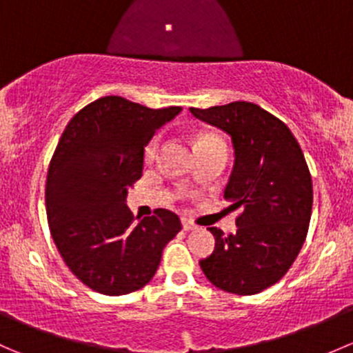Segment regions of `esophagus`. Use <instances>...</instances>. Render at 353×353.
Masks as SVG:
<instances>
[{"label": "esophagus", "mask_w": 353, "mask_h": 353, "mask_svg": "<svg viewBox=\"0 0 353 353\" xmlns=\"http://www.w3.org/2000/svg\"><path fill=\"white\" fill-rule=\"evenodd\" d=\"M183 229H184V230H188V232H190V230H196V229H198V225H196V223L193 222V220L183 219Z\"/></svg>", "instance_id": "34e87169"}]
</instances>
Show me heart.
<instances>
[{"label": "heart", "instance_id": "1", "mask_svg": "<svg viewBox=\"0 0 353 353\" xmlns=\"http://www.w3.org/2000/svg\"><path fill=\"white\" fill-rule=\"evenodd\" d=\"M208 140H219V138L205 134V137H199L198 143H203V141H208ZM157 152H159V138H152V140L147 143V147H145V160H148V162H150V160H154Z\"/></svg>", "mask_w": 353, "mask_h": 353}]
</instances>
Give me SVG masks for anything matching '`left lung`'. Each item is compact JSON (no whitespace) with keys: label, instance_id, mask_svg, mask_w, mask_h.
<instances>
[{"label":"left lung","instance_id":"8db88e82","mask_svg":"<svg viewBox=\"0 0 353 353\" xmlns=\"http://www.w3.org/2000/svg\"><path fill=\"white\" fill-rule=\"evenodd\" d=\"M190 110L232 138L236 160L223 198L241 212L236 234L210 227L215 249L199 266L222 290L259 294L285 275L307 236L312 181L304 154L287 124L252 102Z\"/></svg>","mask_w":353,"mask_h":353}]
</instances>
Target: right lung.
Listing matches in <instances>:
<instances>
[{"label": "right lung", "mask_w": 353, "mask_h": 353, "mask_svg": "<svg viewBox=\"0 0 353 353\" xmlns=\"http://www.w3.org/2000/svg\"><path fill=\"white\" fill-rule=\"evenodd\" d=\"M181 108L150 109L117 95L74 114L52 155L46 212L52 241L74 276L104 295H123L154 279L181 220L165 208L134 222L128 188L143 172V152Z\"/></svg>", "instance_id": "right-lung-1"}]
</instances>
